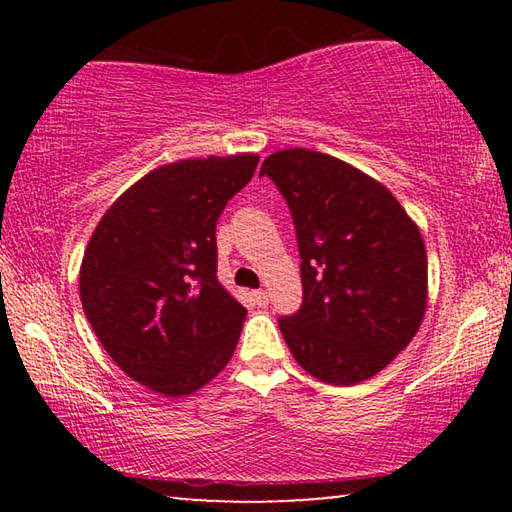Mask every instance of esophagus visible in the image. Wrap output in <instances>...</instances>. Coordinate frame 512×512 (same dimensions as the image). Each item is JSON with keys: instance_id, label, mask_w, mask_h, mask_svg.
I'll return each mask as SVG.
<instances>
[{"instance_id": "34e87169", "label": "esophagus", "mask_w": 512, "mask_h": 512, "mask_svg": "<svg viewBox=\"0 0 512 512\" xmlns=\"http://www.w3.org/2000/svg\"><path fill=\"white\" fill-rule=\"evenodd\" d=\"M253 302L257 307H266L268 305V293L266 291H253Z\"/></svg>"}]
</instances>
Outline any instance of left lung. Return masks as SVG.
Listing matches in <instances>:
<instances>
[{"mask_svg": "<svg viewBox=\"0 0 512 512\" xmlns=\"http://www.w3.org/2000/svg\"><path fill=\"white\" fill-rule=\"evenodd\" d=\"M259 176L277 185L296 223L302 307L280 318L293 359L334 386L375 377L427 311L420 228L379 180L327 153H271Z\"/></svg>", "mask_w": 512, "mask_h": 512, "instance_id": "8db88e82", "label": "left lung"}]
</instances>
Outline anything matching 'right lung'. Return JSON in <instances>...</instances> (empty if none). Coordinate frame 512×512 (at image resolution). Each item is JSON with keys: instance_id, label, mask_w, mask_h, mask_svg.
I'll return each mask as SVG.
<instances>
[{"instance_id": "obj_1", "label": "right lung", "mask_w": 512, "mask_h": 512, "mask_svg": "<svg viewBox=\"0 0 512 512\" xmlns=\"http://www.w3.org/2000/svg\"><path fill=\"white\" fill-rule=\"evenodd\" d=\"M257 153L178 160L146 173L101 216L79 293L110 359L153 393L192 395L228 366L246 309L216 280V221Z\"/></svg>"}]
</instances>
